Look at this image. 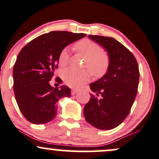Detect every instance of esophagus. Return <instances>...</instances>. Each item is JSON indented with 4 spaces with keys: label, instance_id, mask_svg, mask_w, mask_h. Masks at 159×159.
<instances>
[{
    "label": "esophagus",
    "instance_id": "esophagus-1",
    "mask_svg": "<svg viewBox=\"0 0 159 159\" xmlns=\"http://www.w3.org/2000/svg\"><path fill=\"white\" fill-rule=\"evenodd\" d=\"M78 92V91L77 89H72V90H71V94H72V95L76 94V93Z\"/></svg>",
    "mask_w": 159,
    "mask_h": 159
}]
</instances>
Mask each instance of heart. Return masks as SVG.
<instances>
[{
	"instance_id": "b5f03b06",
	"label": "heart",
	"mask_w": 159,
	"mask_h": 159,
	"mask_svg": "<svg viewBox=\"0 0 159 159\" xmlns=\"http://www.w3.org/2000/svg\"><path fill=\"white\" fill-rule=\"evenodd\" d=\"M75 49L86 57L84 67L88 68L95 77H101L107 72L109 67V58L102 51L100 45L88 39H81L75 45ZM58 64L65 67L69 61V52L67 48L61 51L58 56ZM62 78L67 85L78 88L91 78V72L84 69L78 71L73 68H67L62 72Z\"/></svg>"
}]
</instances>
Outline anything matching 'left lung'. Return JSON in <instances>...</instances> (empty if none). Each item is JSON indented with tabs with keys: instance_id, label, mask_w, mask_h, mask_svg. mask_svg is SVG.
I'll return each instance as SVG.
<instances>
[{
	"instance_id": "8db88e82",
	"label": "left lung",
	"mask_w": 159,
	"mask_h": 159,
	"mask_svg": "<svg viewBox=\"0 0 159 159\" xmlns=\"http://www.w3.org/2000/svg\"><path fill=\"white\" fill-rule=\"evenodd\" d=\"M101 45L109 57L106 74L89 84L94 95L84 107L86 121L99 129L109 130L118 126L128 116L137 94L139 71L133 53L114 38L89 35Z\"/></svg>"
}]
</instances>
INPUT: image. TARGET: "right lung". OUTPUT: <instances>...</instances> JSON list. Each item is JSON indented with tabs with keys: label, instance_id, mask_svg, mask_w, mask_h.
I'll return each mask as SVG.
<instances>
[{
	"label": "right lung",
	"instance_id": "1",
	"mask_svg": "<svg viewBox=\"0 0 159 159\" xmlns=\"http://www.w3.org/2000/svg\"><path fill=\"white\" fill-rule=\"evenodd\" d=\"M84 36V33L52 31L35 38L20 52L13 66V91L18 107L29 122L39 125L51 121L57 114L58 100L71 96L69 88H53L49 81L61 50Z\"/></svg>",
	"mask_w": 159,
	"mask_h": 159
}]
</instances>
